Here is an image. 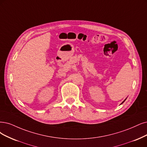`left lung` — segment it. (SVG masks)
<instances>
[{
	"label": "left lung",
	"mask_w": 147,
	"mask_h": 147,
	"mask_svg": "<svg viewBox=\"0 0 147 147\" xmlns=\"http://www.w3.org/2000/svg\"><path fill=\"white\" fill-rule=\"evenodd\" d=\"M126 99H127V98H126V99H125V100H123V102H122V103H121V104H123V102H125V100H126Z\"/></svg>",
	"instance_id": "1"
}]
</instances>
